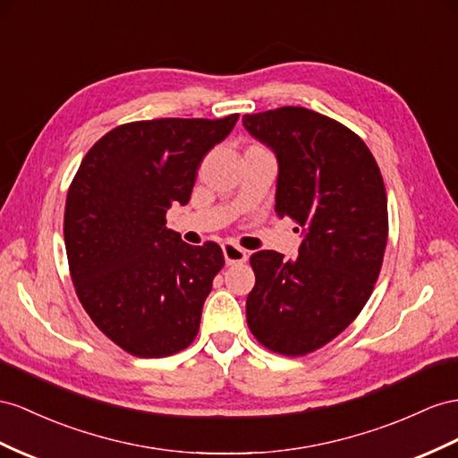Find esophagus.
I'll return each instance as SVG.
<instances>
[{
  "mask_svg": "<svg viewBox=\"0 0 458 458\" xmlns=\"http://www.w3.org/2000/svg\"><path fill=\"white\" fill-rule=\"evenodd\" d=\"M222 253H225L226 265H242L248 261V251L242 250L236 243H225L222 245Z\"/></svg>",
  "mask_w": 458,
  "mask_h": 458,
  "instance_id": "1",
  "label": "esophagus"
}]
</instances>
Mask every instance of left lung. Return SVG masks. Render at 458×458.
I'll return each instance as SVG.
<instances>
[{"label": "left lung", "instance_id": "8db88e82", "mask_svg": "<svg viewBox=\"0 0 458 458\" xmlns=\"http://www.w3.org/2000/svg\"><path fill=\"white\" fill-rule=\"evenodd\" d=\"M243 127L276 155L275 210L303 233L296 259L251 255L248 325L265 348L306 356L341 335L371 296L389 236L383 178L368 145L323 114L284 106L243 115Z\"/></svg>", "mask_w": 458, "mask_h": 458}]
</instances>
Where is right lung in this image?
Wrapping results in <instances>:
<instances>
[{
  "mask_svg": "<svg viewBox=\"0 0 458 458\" xmlns=\"http://www.w3.org/2000/svg\"><path fill=\"white\" fill-rule=\"evenodd\" d=\"M238 117L117 125L69 185L64 238L75 292L92 323L129 354L164 358L195 341L225 255L215 242L183 243L166 228V213L190 201L201 160Z\"/></svg>",
  "mask_w": 458,
  "mask_h": 458,
  "instance_id": "right-lung-1",
  "label": "right lung"
}]
</instances>
